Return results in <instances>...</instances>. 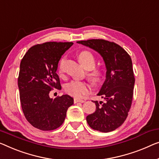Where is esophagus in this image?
Here are the masks:
<instances>
[{"label":"esophagus","instance_id":"esophagus-1","mask_svg":"<svg viewBox=\"0 0 159 159\" xmlns=\"http://www.w3.org/2000/svg\"><path fill=\"white\" fill-rule=\"evenodd\" d=\"M74 103H84L85 101L84 100H80V99H77V98H74Z\"/></svg>","mask_w":159,"mask_h":159}]
</instances>
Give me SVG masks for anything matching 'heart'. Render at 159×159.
Wrapping results in <instances>:
<instances>
[{
	"label": "heart",
	"instance_id": "obj_1",
	"mask_svg": "<svg viewBox=\"0 0 159 159\" xmlns=\"http://www.w3.org/2000/svg\"><path fill=\"white\" fill-rule=\"evenodd\" d=\"M78 58L83 67L87 70H90L88 73L89 80L95 85L99 84L103 79V72L98 68H93L96 66V58L91 52L83 51L78 55ZM66 62V56H63L59 61L58 65V73L60 76L63 74V67ZM64 91L66 93L74 98H80L85 95L90 93L91 88L89 84L84 81H71L66 84Z\"/></svg>",
	"mask_w": 159,
	"mask_h": 159
}]
</instances>
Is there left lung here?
<instances>
[{
    "label": "left lung",
    "instance_id": "obj_1",
    "mask_svg": "<svg viewBox=\"0 0 159 159\" xmlns=\"http://www.w3.org/2000/svg\"><path fill=\"white\" fill-rule=\"evenodd\" d=\"M100 53L106 68V80L97 94L104 101H94L96 108L86 117L89 126L101 132H110L120 126L131 108L135 78L129 53L113 42L91 39L77 42Z\"/></svg>",
    "mask_w": 159,
    "mask_h": 159
}]
</instances>
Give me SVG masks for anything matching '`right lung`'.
Instances as JSON below:
<instances>
[{"label":"right lung","instance_id":"add662e5","mask_svg":"<svg viewBox=\"0 0 159 159\" xmlns=\"http://www.w3.org/2000/svg\"><path fill=\"white\" fill-rule=\"evenodd\" d=\"M72 42H46L28 49L20 65L18 85L23 112L33 126L52 131L64 121L68 108L73 104L68 95L49 97L51 90L61 89L56 73L61 56Z\"/></svg>","mask_w":159,"mask_h":159}]
</instances>
